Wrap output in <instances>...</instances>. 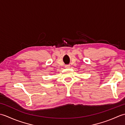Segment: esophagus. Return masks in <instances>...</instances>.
I'll return each instance as SVG.
<instances>
[{"label": "esophagus", "mask_w": 125, "mask_h": 125, "mask_svg": "<svg viewBox=\"0 0 125 125\" xmlns=\"http://www.w3.org/2000/svg\"><path fill=\"white\" fill-rule=\"evenodd\" d=\"M70 67V65H65V68H69Z\"/></svg>", "instance_id": "esophagus-1"}]
</instances>
